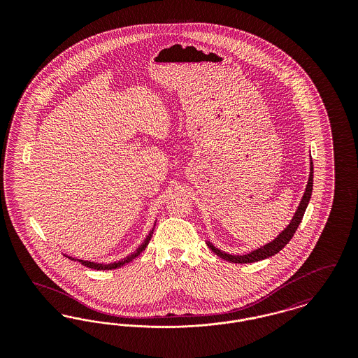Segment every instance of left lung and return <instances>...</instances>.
<instances>
[{
    "mask_svg": "<svg viewBox=\"0 0 358 358\" xmlns=\"http://www.w3.org/2000/svg\"><path fill=\"white\" fill-rule=\"evenodd\" d=\"M313 173H314V168H313V161H310V176H308V181H307L306 189H305V193H303V197L299 203V206L295 212V215L292 216L291 222L289 225L273 238V241L267 243L266 245L257 248L251 251L250 254H245V255H232V254H227V252H222V250L216 248L210 241H206L208 247L216 254L217 256L222 257L224 260H228V262H232V263H254V262H259V260H263V259H267L270 256H273L275 254H278L282 248H285V245L289 243V240L294 236L295 231L298 229L299 224L303 219V215L306 212L307 205L308 201L311 199V192H313Z\"/></svg>",
    "mask_w": 358,
    "mask_h": 358,
    "instance_id": "8db88e82",
    "label": "left lung"
}]
</instances>
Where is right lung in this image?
Wrapping results in <instances>:
<instances>
[{"label":"right lung","mask_w":358,"mask_h":358,"mask_svg":"<svg viewBox=\"0 0 358 358\" xmlns=\"http://www.w3.org/2000/svg\"><path fill=\"white\" fill-rule=\"evenodd\" d=\"M154 227H155V224H154ZM154 228H152V231L149 232V235L146 236V238L143 240V243L136 248V251L131 254V255L126 256V257H123L122 260L120 262H114V263H108V264H104V263H95V262H90V260H82V259H75V257H69L71 260H78L79 263H82L83 266L85 267H88V268H94V270H115V268H120V266H124L126 263H130L133 259H136V256L139 255L146 247H148V244H149V241H150V238H152V235H153Z\"/></svg>","instance_id":"1"}]
</instances>
